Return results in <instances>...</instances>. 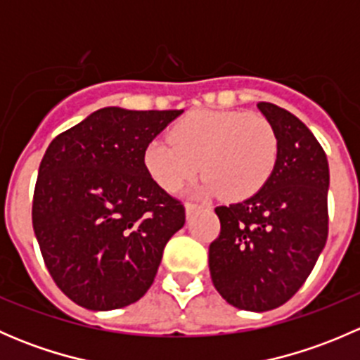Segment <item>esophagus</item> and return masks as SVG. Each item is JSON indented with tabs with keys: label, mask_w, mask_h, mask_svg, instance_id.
<instances>
[{
	"label": "esophagus",
	"mask_w": 360,
	"mask_h": 360,
	"mask_svg": "<svg viewBox=\"0 0 360 360\" xmlns=\"http://www.w3.org/2000/svg\"><path fill=\"white\" fill-rule=\"evenodd\" d=\"M184 209H186V217H190L191 214L198 209V207L195 205V203H186V205H184Z\"/></svg>",
	"instance_id": "1"
}]
</instances>
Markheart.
<instances>
[{
	"instance_id": "1",
	"label": "heart",
	"mask_w": 360,
	"mask_h": 360,
	"mask_svg": "<svg viewBox=\"0 0 360 360\" xmlns=\"http://www.w3.org/2000/svg\"><path fill=\"white\" fill-rule=\"evenodd\" d=\"M169 137L148 144L144 167L170 193L200 169L205 177L195 193L245 200L263 190L277 165V132L259 112L193 111L170 129Z\"/></svg>"
}]
</instances>
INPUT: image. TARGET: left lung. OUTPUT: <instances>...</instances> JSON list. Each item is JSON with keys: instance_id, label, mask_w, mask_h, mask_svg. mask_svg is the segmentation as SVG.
<instances>
[{"instance_id": "left-lung-1", "label": "left lung", "mask_w": 360, "mask_h": 360, "mask_svg": "<svg viewBox=\"0 0 360 360\" xmlns=\"http://www.w3.org/2000/svg\"><path fill=\"white\" fill-rule=\"evenodd\" d=\"M278 137L274 174L244 202L216 207L221 233L209 248L214 288L235 308L266 311L291 300L328 240L329 165L307 125L259 103Z\"/></svg>"}]
</instances>
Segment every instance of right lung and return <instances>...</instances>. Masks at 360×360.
<instances>
[{
    "instance_id": "obj_1",
    "label": "right lung",
    "mask_w": 360,
    "mask_h": 360,
    "mask_svg": "<svg viewBox=\"0 0 360 360\" xmlns=\"http://www.w3.org/2000/svg\"><path fill=\"white\" fill-rule=\"evenodd\" d=\"M183 111L103 108L57 136L39 163L32 228L50 275L86 310L146 294L183 203L144 167L148 144Z\"/></svg>"
}]
</instances>
